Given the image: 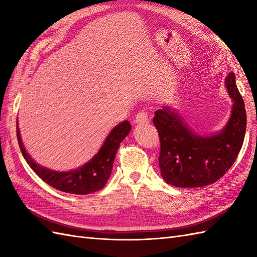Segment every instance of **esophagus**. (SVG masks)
<instances>
[{
	"instance_id": "obj_1",
	"label": "esophagus",
	"mask_w": 257,
	"mask_h": 257,
	"mask_svg": "<svg viewBox=\"0 0 257 257\" xmlns=\"http://www.w3.org/2000/svg\"><path fill=\"white\" fill-rule=\"evenodd\" d=\"M136 122L137 123H145L148 121V113H147L145 110L139 111L137 114H136Z\"/></svg>"
}]
</instances>
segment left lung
<instances>
[{
  "label": "left lung",
  "mask_w": 257,
  "mask_h": 257,
  "mask_svg": "<svg viewBox=\"0 0 257 257\" xmlns=\"http://www.w3.org/2000/svg\"><path fill=\"white\" fill-rule=\"evenodd\" d=\"M225 85L233 99L231 118L221 133L201 137L184 124L170 108L155 112L154 123L160 138L159 167L163 180L179 188H201L224 176L243 146L246 130V112L230 73Z\"/></svg>",
  "instance_id": "obj_1"
}]
</instances>
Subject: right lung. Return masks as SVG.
I'll return each instance as SVG.
<instances>
[{
    "label": "right lung",
    "instance_id": "right-lung-1",
    "mask_svg": "<svg viewBox=\"0 0 257 257\" xmlns=\"http://www.w3.org/2000/svg\"><path fill=\"white\" fill-rule=\"evenodd\" d=\"M130 129H132V124L128 120L116 125L111 130V133L108 135L106 141L103 143L100 150L98 151V154L90 161L81 168L68 172H56L38 166L37 163L33 161L26 152L23 144H22L19 127H16V136H18L19 146L24 159L43 181L56 190L63 191V192L88 194L96 192L106 185L111 174L112 163L119 145L127 137Z\"/></svg>",
    "mask_w": 257,
    "mask_h": 257
}]
</instances>
